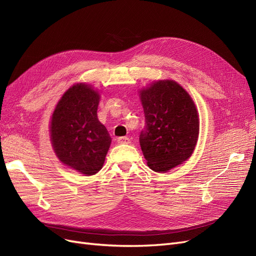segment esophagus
<instances>
[{
	"label": "esophagus",
	"mask_w": 256,
	"mask_h": 256,
	"mask_svg": "<svg viewBox=\"0 0 256 256\" xmlns=\"http://www.w3.org/2000/svg\"><path fill=\"white\" fill-rule=\"evenodd\" d=\"M130 142H131V140L128 136H120V138H118V144H129Z\"/></svg>",
	"instance_id": "1"
}]
</instances>
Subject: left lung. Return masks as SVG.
Segmentation results:
<instances>
[{
    "label": "left lung",
    "instance_id": "obj_1",
    "mask_svg": "<svg viewBox=\"0 0 256 256\" xmlns=\"http://www.w3.org/2000/svg\"><path fill=\"white\" fill-rule=\"evenodd\" d=\"M146 126L140 145L147 166L164 173L188 160L196 148L200 118L194 102L174 80H158L138 90Z\"/></svg>",
    "mask_w": 256,
    "mask_h": 256
}]
</instances>
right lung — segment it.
<instances>
[{
  "mask_svg": "<svg viewBox=\"0 0 256 256\" xmlns=\"http://www.w3.org/2000/svg\"><path fill=\"white\" fill-rule=\"evenodd\" d=\"M100 92L76 83L56 104L50 120V141L64 166L90 176L102 168L112 138L97 116Z\"/></svg>",
  "mask_w": 256,
  "mask_h": 256,
  "instance_id": "1",
  "label": "right lung"
}]
</instances>
